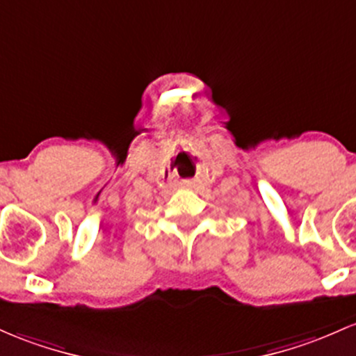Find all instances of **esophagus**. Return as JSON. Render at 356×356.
<instances>
[{"mask_svg":"<svg viewBox=\"0 0 356 356\" xmlns=\"http://www.w3.org/2000/svg\"><path fill=\"white\" fill-rule=\"evenodd\" d=\"M182 186H189V181H182Z\"/></svg>","mask_w":356,"mask_h":356,"instance_id":"obj_1","label":"esophagus"}]
</instances>
